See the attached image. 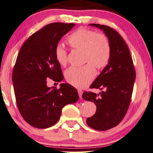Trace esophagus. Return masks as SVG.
<instances>
[{
  "label": "esophagus",
  "mask_w": 153,
  "mask_h": 153,
  "mask_svg": "<svg viewBox=\"0 0 153 153\" xmlns=\"http://www.w3.org/2000/svg\"><path fill=\"white\" fill-rule=\"evenodd\" d=\"M77 92H78V95H79V98H82V95L83 91H82L81 89H77Z\"/></svg>",
  "instance_id": "esophagus-1"
}]
</instances>
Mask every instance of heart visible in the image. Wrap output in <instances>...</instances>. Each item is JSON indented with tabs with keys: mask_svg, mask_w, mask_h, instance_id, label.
Here are the masks:
<instances>
[{
	"mask_svg": "<svg viewBox=\"0 0 153 153\" xmlns=\"http://www.w3.org/2000/svg\"><path fill=\"white\" fill-rule=\"evenodd\" d=\"M67 42L74 50L82 51L83 63L80 67H71L65 72L68 83L77 88H83L93 80L96 69H102L109 64L111 57V44L107 36L103 33L85 27H79L68 36ZM55 58L62 66L68 61L67 51L58 46L55 51Z\"/></svg>",
	"mask_w": 153,
	"mask_h": 153,
	"instance_id": "b5f03b06",
	"label": "heart"
}]
</instances>
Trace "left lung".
<instances>
[{
  "label": "left lung",
  "instance_id": "1",
  "mask_svg": "<svg viewBox=\"0 0 153 153\" xmlns=\"http://www.w3.org/2000/svg\"><path fill=\"white\" fill-rule=\"evenodd\" d=\"M103 30L111 44L109 64L91 85V89L102 90L96 94L85 91L82 98L96 105V111L87 118V123L96 130H107L118 126L126 116L130 106L136 77L132 56L120 34L107 25L91 23Z\"/></svg>",
  "mask_w": 153,
  "mask_h": 153
}]
</instances>
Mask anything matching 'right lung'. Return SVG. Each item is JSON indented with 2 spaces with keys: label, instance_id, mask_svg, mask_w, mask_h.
Instances as JSON below:
<instances>
[{
  "label": "right lung",
  "instance_id": "obj_1",
  "mask_svg": "<svg viewBox=\"0 0 153 153\" xmlns=\"http://www.w3.org/2000/svg\"><path fill=\"white\" fill-rule=\"evenodd\" d=\"M74 23H53L32 34L21 46L12 72L17 107L25 121L34 128L54 126L62 109L77 101L79 96L67 83L59 89L48 87L46 79L60 82L64 78L55 58L58 42Z\"/></svg>",
  "mask_w": 153,
  "mask_h": 153
}]
</instances>
